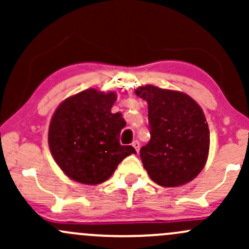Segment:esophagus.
I'll return each mask as SVG.
<instances>
[{
  "label": "esophagus",
  "instance_id": "34e87169",
  "mask_svg": "<svg viewBox=\"0 0 249 249\" xmlns=\"http://www.w3.org/2000/svg\"><path fill=\"white\" fill-rule=\"evenodd\" d=\"M132 146L134 147V150H136L137 152H139V148H141V142H139L138 141H134L132 142Z\"/></svg>",
  "mask_w": 249,
  "mask_h": 249
}]
</instances>
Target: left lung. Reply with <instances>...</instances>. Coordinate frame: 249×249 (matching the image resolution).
<instances>
[{"mask_svg":"<svg viewBox=\"0 0 249 249\" xmlns=\"http://www.w3.org/2000/svg\"><path fill=\"white\" fill-rule=\"evenodd\" d=\"M148 105L151 139L141 148L150 178L177 187L196 178L206 164L210 128L198 103L186 93L146 85L136 90Z\"/></svg>","mask_w":249,"mask_h":249,"instance_id":"left-lung-1","label":"left lung"}]
</instances>
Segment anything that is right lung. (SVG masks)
I'll list each match as a JSON object with an SVG mask.
<instances>
[{
    "instance_id": "right-lung-1",
    "label": "right lung",
    "mask_w": 249,
    "mask_h": 249,
    "mask_svg": "<svg viewBox=\"0 0 249 249\" xmlns=\"http://www.w3.org/2000/svg\"><path fill=\"white\" fill-rule=\"evenodd\" d=\"M116 99L115 92L89 89L65 99L51 118V154L63 172L77 182H104L123 159L136 154L132 146L119 142L126 123L121 112H111Z\"/></svg>"
}]
</instances>
